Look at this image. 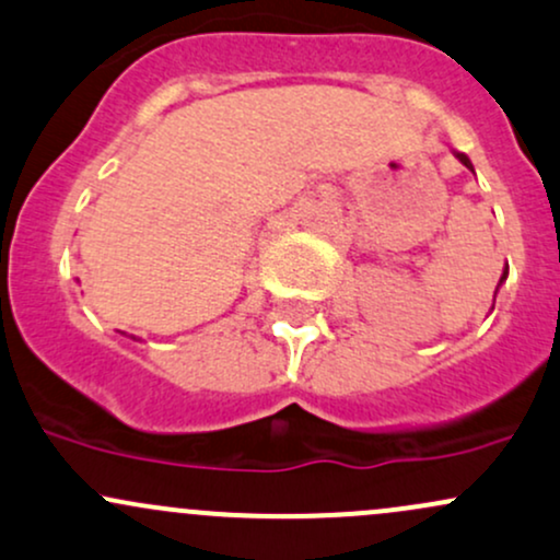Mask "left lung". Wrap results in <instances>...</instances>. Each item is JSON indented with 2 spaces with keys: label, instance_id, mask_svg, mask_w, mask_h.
Returning a JSON list of instances; mask_svg holds the SVG:
<instances>
[{
  "label": "left lung",
  "instance_id": "8db88e82",
  "mask_svg": "<svg viewBox=\"0 0 560 560\" xmlns=\"http://www.w3.org/2000/svg\"><path fill=\"white\" fill-rule=\"evenodd\" d=\"M454 156H457V159H459V162H463V164H465V167H468L470 172H476V170H472V162H470V159H468V156H465V153L454 151ZM505 281H508V266H505V268H502V276H500V284H497V292H500V287H502V284H505ZM497 292H494V298H497ZM491 308H494V303H491Z\"/></svg>",
  "mask_w": 560,
  "mask_h": 560
}]
</instances>
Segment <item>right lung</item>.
<instances>
[{"label": "right lung", "mask_w": 560, "mask_h": 560, "mask_svg": "<svg viewBox=\"0 0 560 560\" xmlns=\"http://www.w3.org/2000/svg\"><path fill=\"white\" fill-rule=\"evenodd\" d=\"M121 335H125V331H121ZM127 337H132V340H138V337H135V335H127Z\"/></svg>", "instance_id": "obj_1"}]
</instances>
